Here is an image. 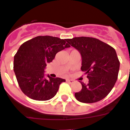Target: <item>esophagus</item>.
<instances>
[{
  "label": "esophagus",
  "mask_w": 130,
  "mask_h": 130,
  "mask_svg": "<svg viewBox=\"0 0 130 130\" xmlns=\"http://www.w3.org/2000/svg\"><path fill=\"white\" fill-rule=\"evenodd\" d=\"M66 81H67V82L70 83V84H72V83H74V81L73 80V79H68Z\"/></svg>",
  "instance_id": "esophagus-1"
}]
</instances>
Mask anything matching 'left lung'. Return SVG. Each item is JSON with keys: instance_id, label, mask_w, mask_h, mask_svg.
<instances>
[{"instance_id": "left-lung-1", "label": "left lung", "mask_w": 130, "mask_h": 130, "mask_svg": "<svg viewBox=\"0 0 130 130\" xmlns=\"http://www.w3.org/2000/svg\"><path fill=\"white\" fill-rule=\"evenodd\" d=\"M82 56L81 70L89 79L87 84L81 82L82 90L75 93L78 101L98 102L106 97L115 86L120 68L116 51L108 44L95 38L79 37L66 39Z\"/></svg>"}]
</instances>
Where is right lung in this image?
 <instances>
[{"mask_svg": "<svg viewBox=\"0 0 130 130\" xmlns=\"http://www.w3.org/2000/svg\"><path fill=\"white\" fill-rule=\"evenodd\" d=\"M66 39L38 36L23 43L14 56V71L22 92L36 101H47L56 95L64 79L45 74L46 64L57 53L70 47Z\"/></svg>", "mask_w": 130, "mask_h": 130, "instance_id": "right-lung-1", "label": "right lung"}]
</instances>
